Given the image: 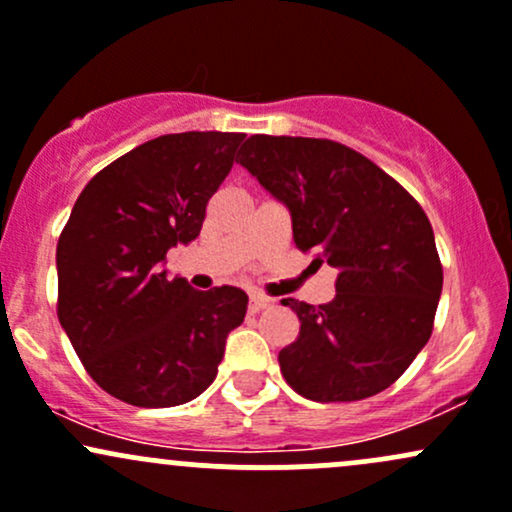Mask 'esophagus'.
<instances>
[{
    "label": "esophagus",
    "mask_w": 512,
    "mask_h": 512,
    "mask_svg": "<svg viewBox=\"0 0 512 512\" xmlns=\"http://www.w3.org/2000/svg\"><path fill=\"white\" fill-rule=\"evenodd\" d=\"M268 307H271V300H266V297H261V295H251L249 297V312L251 314L263 312V309H268Z\"/></svg>",
    "instance_id": "1"
}]
</instances>
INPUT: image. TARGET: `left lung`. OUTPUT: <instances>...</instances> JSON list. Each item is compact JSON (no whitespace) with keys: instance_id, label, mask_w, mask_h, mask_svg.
I'll return each mask as SVG.
<instances>
[{"instance_id":"obj_1","label":"left lung","mask_w":512,"mask_h":512,"mask_svg":"<svg viewBox=\"0 0 512 512\" xmlns=\"http://www.w3.org/2000/svg\"><path fill=\"white\" fill-rule=\"evenodd\" d=\"M239 164L287 205L297 249L338 271L329 304L283 300L300 319L278 355L285 382L321 404L384 392L433 333L442 263L428 215L341 142L251 135Z\"/></svg>"}]
</instances>
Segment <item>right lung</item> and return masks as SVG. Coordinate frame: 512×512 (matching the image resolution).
Listing matches in <instances>:
<instances>
[{"label": "right lung", "mask_w": 512, "mask_h": 512, "mask_svg": "<svg viewBox=\"0 0 512 512\" xmlns=\"http://www.w3.org/2000/svg\"><path fill=\"white\" fill-rule=\"evenodd\" d=\"M244 132H176L130 149L84 186L57 241V319L103 392L142 409L195 399L244 321L239 287L166 278L200 234Z\"/></svg>", "instance_id": "right-lung-1"}]
</instances>
